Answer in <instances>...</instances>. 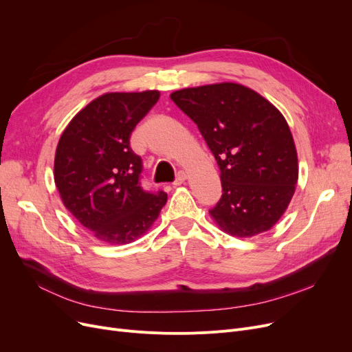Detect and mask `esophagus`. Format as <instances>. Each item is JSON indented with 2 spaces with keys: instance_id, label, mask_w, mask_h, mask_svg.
Instances as JSON below:
<instances>
[{
  "instance_id": "1",
  "label": "esophagus",
  "mask_w": 352,
  "mask_h": 352,
  "mask_svg": "<svg viewBox=\"0 0 352 352\" xmlns=\"http://www.w3.org/2000/svg\"><path fill=\"white\" fill-rule=\"evenodd\" d=\"M186 179H188V175H186L185 172H179L176 180L173 182V186H180V185H183V183L186 182Z\"/></svg>"
}]
</instances>
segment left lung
<instances>
[{
	"label": "left lung",
	"instance_id": "obj_1",
	"mask_svg": "<svg viewBox=\"0 0 352 352\" xmlns=\"http://www.w3.org/2000/svg\"><path fill=\"white\" fill-rule=\"evenodd\" d=\"M175 104L197 124L221 170L222 199L209 214L230 236L270 230L298 182V155L283 114L239 82L176 90Z\"/></svg>",
	"mask_w": 352,
	"mask_h": 352
}]
</instances>
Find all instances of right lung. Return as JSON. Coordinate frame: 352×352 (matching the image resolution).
Segmentation results:
<instances>
[{
  "label": "right lung",
  "instance_id": "1",
  "mask_svg": "<svg viewBox=\"0 0 352 352\" xmlns=\"http://www.w3.org/2000/svg\"><path fill=\"white\" fill-rule=\"evenodd\" d=\"M160 97L159 90L104 93L67 124L54 157L63 205L109 245L135 242L153 226L167 195L140 188L142 159L130 135Z\"/></svg>",
  "mask_w": 352,
  "mask_h": 352
}]
</instances>
